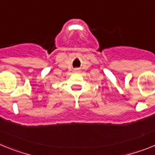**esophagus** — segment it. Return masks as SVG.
<instances>
[{
    "label": "esophagus",
    "instance_id": "esophagus-1",
    "mask_svg": "<svg viewBox=\"0 0 155 155\" xmlns=\"http://www.w3.org/2000/svg\"><path fill=\"white\" fill-rule=\"evenodd\" d=\"M75 72H78V69H76V70H75Z\"/></svg>",
    "mask_w": 155,
    "mask_h": 155
}]
</instances>
